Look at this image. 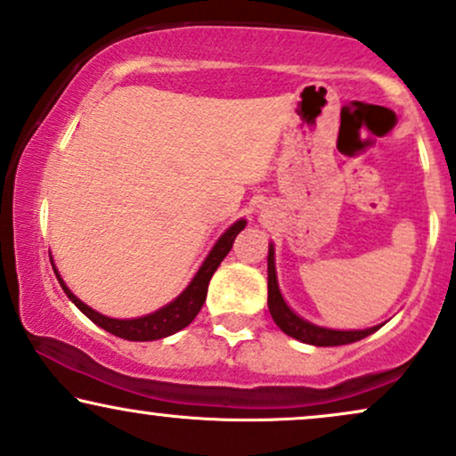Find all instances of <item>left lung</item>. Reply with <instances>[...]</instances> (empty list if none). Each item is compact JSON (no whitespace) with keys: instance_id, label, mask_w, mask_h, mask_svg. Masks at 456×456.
<instances>
[{"instance_id":"1","label":"left lung","mask_w":456,"mask_h":456,"mask_svg":"<svg viewBox=\"0 0 456 456\" xmlns=\"http://www.w3.org/2000/svg\"><path fill=\"white\" fill-rule=\"evenodd\" d=\"M267 305H270V314L278 327L290 338L299 339L304 344L312 346H342V344L359 342L371 333L378 331L382 325L363 329V331H338V329H325L312 325L304 318L295 314L284 301L281 289H278L276 278V263H273V244H270V255H267Z\"/></svg>"}]
</instances>
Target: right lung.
Wrapping results in <instances>:
<instances>
[{
    "instance_id": "add662e5",
    "label": "right lung",
    "mask_w": 456,
    "mask_h": 456,
    "mask_svg": "<svg viewBox=\"0 0 456 456\" xmlns=\"http://www.w3.org/2000/svg\"><path fill=\"white\" fill-rule=\"evenodd\" d=\"M244 227H246L244 218L235 221L232 227L218 238V242L214 244L210 255L206 256L204 263H201V267L197 270L195 278L191 281L189 287H186L174 301H169L167 305H163L161 310L140 318H125L123 321V318H110V316L100 314V312L89 308L85 301H80L68 287H65L61 276H59L57 267L53 265V270L57 273V281L63 287L65 295H68V297L76 304V308H78L82 314L89 316L97 327L106 329L108 333H112V336L117 338L129 339V342H151V339H161V338L172 336V333L180 331V329H184L186 325L193 322V318L200 314L201 305H204L206 301L208 284H210L212 273L216 272L218 265H221V261L227 256V252L232 250L235 235L242 232Z\"/></svg>"
}]
</instances>
